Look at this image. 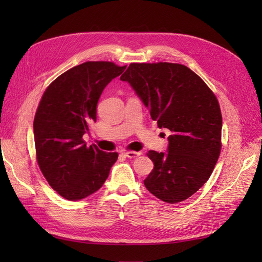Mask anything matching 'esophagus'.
<instances>
[{
    "label": "esophagus",
    "instance_id": "esophagus-1",
    "mask_svg": "<svg viewBox=\"0 0 262 262\" xmlns=\"http://www.w3.org/2000/svg\"><path fill=\"white\" fill-rule=\"evenodd\" d=\"M142 153L141 152H135V151H129V152H125V157L128 159H135L140 157Z\"/></svg>",
    "mask_w": 262,
    "mask_h": 262
}]
</instances>
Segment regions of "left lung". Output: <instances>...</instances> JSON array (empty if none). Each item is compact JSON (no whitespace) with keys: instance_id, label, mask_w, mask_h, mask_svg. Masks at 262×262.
<instances>
[{"instance_id":"8db88e82","label":"left lung","mask_w":262,"mask_h":262,"mask_svg":"<svg viewBox=\"0 0 262 262\" xmlns=\"http://www.w3.org/2000/svg\"><path fill=\"white\" fill-rule=\"evenodd\" d=\"M149 110L160 128H168L166 152L148 151L154 168L144 180L165 203L183 202L209 179L221 153L222 114L215 94L187 66L133 63L120 76Z\"/></svg>"}]
</instances>
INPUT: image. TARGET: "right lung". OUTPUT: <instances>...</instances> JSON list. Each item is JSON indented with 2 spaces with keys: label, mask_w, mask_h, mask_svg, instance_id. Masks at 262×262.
Instances as JSON below:
<instances>
[{
  "label": "right lung",
  "mask_w": 262,
  "mask_h": 262,
  "mask_svg": "<svg viewBox=\"0 0 262 262\" xmlns=\"http://www.w3.org/2000/svg\"><path fill=\"white\" fill-rule=\"evenodd\" d=\"M110 62H86L59 75L38 105L33 136L38 165L49 185L68 200H81L107 180L117 153H105L82 140L97 120L103 89L125 71Z\"/></svg>",
  "instance_id": "1"
}]
</instances>
